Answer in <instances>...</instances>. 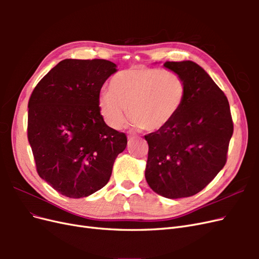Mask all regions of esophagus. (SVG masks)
<instances>
[{"mask_svg": "<svg viewBox=\"0 0 259 259\" xmlns=\"http://www.w3.org/2000/svg\"><path fill=\"white\" fill-rule=\"evenodd\" d=\"M127 137H128V138L135 137V133H134V132H132V131H130V132L127 133Z\"/></svg>", "mask_w": 259, "mask_h": 259, "instance_id": "34e87169", "label": "esophagus"}]
</instances>
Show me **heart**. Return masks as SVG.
Returning a JSON list of instances; mask_svg holds the SVG:
<instances>
[{
    "label": "heart",
    "mask_w": 259,
    "mask_h": 259,
    "mask_svg": "<svg viewBox=\"0 0 259 259\" xmlns=\"http://www.w3.org/2000/svg\"><path fill=\"white\" fill-rule=\"evenodd\" d=\"M101 91L97 105L101 117L112 128H120L128 113L136 127L154 132L165 127L182 109L187 85L171 70L134 66L116 73Z\"/></svg>",
    "instance_id": "heart-1"
}]
</instances>
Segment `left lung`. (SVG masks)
<instances>
[{
	"mask_svg": "<svg viewBox=\"0 0 259 259\" xmlns=\"http://www.w3.org/2000/svg\"><path fill=\"white\" fill-rule=\"evenodd\" d=\"M164 67L184 77L185 103L165 127L146 135L145 176L151 189L167 199L200 192L227 161L233 123L228 99L204 69L190 60Z\"/></svg>",
	"mask_w": 259,
	"mask_h": 259,
	"instance_id": "1",
	"label": "left lung"
}]
</instances>
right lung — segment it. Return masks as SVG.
<instances>
[{
    "instance_id": "obj_1",
    "label": "right lung",
    "mask_w": 259,
    "mask_h": 259,
    "mask_svg": "<svg viewBox=\"0 0 259 259\" xmlns=\"http://www.w3.org/2000/svg\"><path fill=\"white\" fill-rule=\"evenodd\" d=\"M116 65L105 59H65L33 90L28 104V140L37 174L68 198L89 197L110 179L127 145L109 127L97 99Z\"/></svg>"
}]
</instances>
